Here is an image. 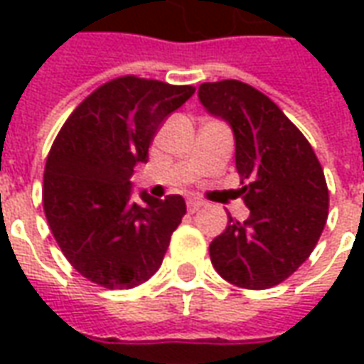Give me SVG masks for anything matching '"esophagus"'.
Listing matches in <instances>:
<instances>
[{
    "mask_svg": "<svg viewBox=\"0 0 364 364\" xmlns=\"http://www.w3.org/2000/svg\"><path fill=\"white\" fill-rule=\"evenodd\" d=\"M205 203L203 200H197V198H191L189 203H187V208H189V213H197L198 208H203Z\"/></svg>",
    "mask_w": 364,
    "mask_h": 364,
    "instance_id": "obj_1",
    "label": "esophagus"
}]
</instances>
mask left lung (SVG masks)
Here are the masks:
<instances>
[{
    "label": "left lung",
    "instance_id": "obj_1",
    "mask_svg": "<svg viewBox=\"0 0 364 364\" xmlns=\"http://www.w3.org/2000/svg\"><path fill=\"white\" fill-rule=\"evenodd\" d=\"M198 101L228 122L236 140V169L250 208L208 247L222 279L252 290L271 289L304 263L328 220V185L304 134L277 105L247 83H203Z\"/></svg>",
    "mask_w": 364,
    "mask_h": 364
}]
</instances>
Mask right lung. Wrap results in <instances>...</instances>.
<instances>
[{"label": "right lung", "instance_id": "obj_1", "mask_svg": "<svg viewBox=\"0 0 364 364\" xmlns=\"http://www.w3.org/2000/svg\"><path fill=\"white\" fill-rule=\"evenodd\" d=\"M195 93L134 75L91 93L52 144L44 167L43 205L72 267L105 289H132L164 261L173 230L187 213L181 195L166 200L132 181L164 120Z\"/></svg>", "mask_w": 364, "mask_h": 364}]
</instances>
